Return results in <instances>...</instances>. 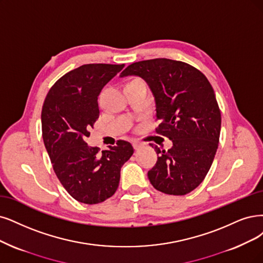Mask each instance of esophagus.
Segmentation results:
<instances>
[{
    "label": "esophagus",
    "mask_w": 263,
    "mask_h": 263,
    "mask_svg": "<svg viewBox=\"0 0 263 263\" xmlns=\"http://www.w3.org/2000/svg\"><path fill=\"white\" fill-rule=\"evenodd\" d=\"M132 146H133L134 149H139L142 146V143H140V142H133L132 143Z\"/></svg>",
    "instance_id": "1"
}]
</instances>
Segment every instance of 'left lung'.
<instances>
[{
    "mask_svg": "<svg viewBox=\"0 0 263 263\" xmlns=\"http://www.w3.org/2000/svg\"><path fill=\"white\" fill-rule=\"evenodd\" d=\"M128 76L148 84L159 121L156 132L173 144L168 151L155 145L160 156L147 173L152 185L169 195H185L205 179L217 153L221 112L215 91L195 67L168 58L133 63L120 74Z\"/></svg>",
    "mask_w": 263,
    "mask_h": 263,
    "instance_id": "obj_1",
    "label": "left lung"
}]
</instances>
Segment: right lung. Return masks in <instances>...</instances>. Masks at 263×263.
<instances>
[{
	"mask_svg": "<svg viewBox=\"0 0 263 263\" xmlns=\"http://www.w3.org/2000/svg\"><path fill=\"white\" fill-rule=\"evenodd\" d=\"M124 64H87L67 72L48 91L41 114L42 137L53 169L76 200L94 205L118 189L120 170L133 155L129 142L99 153L84 141L99 119L97 97Z\"/></svg>",
	"mask_w": 263,
	"mask_h": 263,
	"instance_id": "add662e5",
	"label": "right lung"
}]
</instances>
